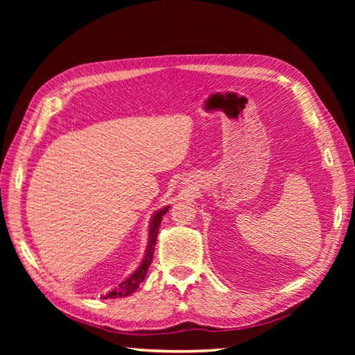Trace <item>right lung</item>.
I'll return each mask as SVG.
<instances>
[{
	"instance_id": "1",
	"label": "right lung",
	"mask_w": 355,
	"mask_h": 355,
	"mask_svg": "<svg viewBox=\"0 0 355 355\" xmlns=\"http://www.w3.org/2000/svg\"><path fill=\"white\" fill-rule=\"evenodd\" d=\"M168 210V206L158 210L154 218L151 220V225H149V241H148V247H146V253H145V257L142 263L139 265L137 270L128 277L125 278V280L123 283L118 284V287H115L112 292H110L108 295L105 296V299H116V297H123V296H128L136 292V288L139 287V284H141L144 280H145V275L148 272V268L149 265H151L153 262V257H154V247H155V243H157V234H158V230H159V225H161V220H163V216L167 213Z\"/></svg>"
}]
</instances>
